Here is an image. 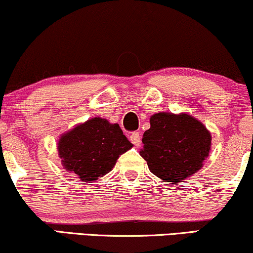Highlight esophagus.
<instances>
[{
  "instance_id": "obj_1",
  "label": "esophagus",
  "mask_w": 253,
  "mask_h": 253,
  "mask_svg": "<svg viewBox=\"0 0 253 253\" xmlns=\"http://www.w3.org/2000/svg\"><path fill=\"white\" fill-rule=\"evenodd\" d=\"M129 140L134 146H136V147L140 146V143H141V136H140V133L139 132H133L132 134H130Z\"/></svg>"
}]
</instances>
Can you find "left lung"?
<instances>
[{
    "label": "left lung",
    "mask_w": 253,
    "mask_h": 253,
    "mask_svg": "<svg viewBox=\"0 0 253 253\" xmlns=\"http://www.w3.org/2000/svg\"><path fill=\"white\" fill-rule=\"evenodd\" d=\"M140 155L149 170L166 182H181L202 167L210 152L209 130L188 114L161 112L150 118Z\"/></svg>",
    "instance_id": "left-lung-1"
}]
</instances>
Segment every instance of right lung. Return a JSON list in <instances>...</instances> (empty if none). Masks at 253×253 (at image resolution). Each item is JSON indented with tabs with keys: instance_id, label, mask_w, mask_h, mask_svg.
I'll return each mask as SVG.
<instances>
[{
	"instance_id": "add662e5",
	"label": "right lung",
	"mask_w": 253,
	"mask_h": 253,
	"mask_svg": "<svg viewBox=\"0 0 253 253\" xmlns=\"http://www.w3.org/2000/svg\"><path fill=\"white\" fill-rule=\"evenodd\" d=\"M132 146L119 125L93 118L64 134L58 152L66 170L91 182L110 172L119 156Z\"/></svg>"
}]
</instances>
